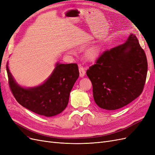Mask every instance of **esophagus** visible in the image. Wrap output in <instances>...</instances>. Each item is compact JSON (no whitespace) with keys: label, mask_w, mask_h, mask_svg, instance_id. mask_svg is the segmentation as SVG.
<instances>
[{"label":"esophagus","mask_w":155,"mask_h":155,"mask_svg":"<svg viewBox=\"0 0 155 155\" xmlns=\"http://www.w3.org/2000/svg\"><path fill=\"white\" fill-rule=\"evenodd\" d=\"M79 76L80 77H83L85 74V71H84V68L81 67V66H79Z\"/></svg>","instance_id":"34e87169"}]
</instances>
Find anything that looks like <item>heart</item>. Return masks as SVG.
<instances>
[{
	"mask_svg": "<svg viewBox=\"0 0 155 155\" xmlns=\"http://www.w3.org/2000/svg\"><path fill=\"white\" fill-rule=\"evenodd\" d=\"M100 49L97 46H93L88 49L85 52V58L88 61H94L97 59L99 56Z\"/></svg>",
	"mask_w": 155,
	"mask_h": 155,
	"instance_id": "obj_1",
	"label": "heart"
}]
</instances>
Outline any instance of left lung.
<instances>
[{
	"instance_id": "left-lung-1",
	"label": "left lung",
	"mask_w": 155,
	"mask_h": 155,
	"mask_svg": "<svg viewBox=\"0 0 155 155\" xmlns=\"http://www.w3.org/2000/svg\"><path fill=\"white\" fill-rule=\"evenodd\" d=\"M147 72L146 53L136 36L104 51L87 71L95 103L107 110L124 107L139 96Z\"/></svg>"
}]
</instances>
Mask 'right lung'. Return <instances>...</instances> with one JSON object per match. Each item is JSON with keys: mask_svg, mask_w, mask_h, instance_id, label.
I'll return each instance as SVG.
<instances>
[{"mask_svg": "<svg viewBox=\"0 0 155 155\" xmlns=\"http://www.w3.org/2000/svg\"><path fill=\"white\" fill-rule=\"evenodd\" d=\"M6 70L10 89L17 102L34 113L45 117L56 115L66 108L70 92L79 76L76 63H57L54 71L43 84L26 88L15 81L8 64Z\"/></svg>", "mask_w": 155, "mask_h": 155, "instance_id": "obj_1", "label": "right lung"}]
</instances>
